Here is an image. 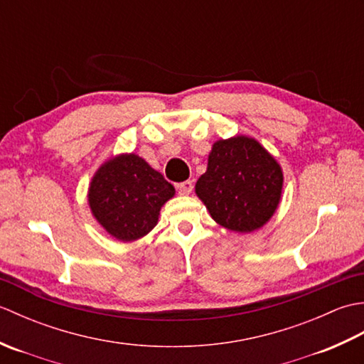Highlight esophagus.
I'll return each instance as SVG.
<instances>
[{
  "mask_svg": "<svg viewBox=\"0 0 364 364\" xmlns=\"http://www.w3.org/2000/svg\"><path fill=\"white\" fill-rule=\"evenodd\" d=\"M176 189H178V192H180L181 196H189L191 192H192V189H194V184H192L191 180H188V181H183V183L178 184Z\"/></svg>",
  "mask_w": 364,
  "mask_h": 364,
  "instance_id": "1",
  "label": "esophagus"
}]
</instances>
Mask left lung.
<instances>
[{
    "mask_svg": "<svg viewBox=\"0 0 364 364\" xmlns=\"http://www.w3.org/2000/svg\"><path fill=\"white\" fill-rule=\"evenodd\" d=\"M282 188L277 161L255 139L237 136L213 145L196 192L222 227L249 233L272 218Z\"/></svg>",
    "mask_w": 364,
    "mask_h": 364,
    "instance_id": "obj_1",
    "label": "left lung"
}]
</instances>
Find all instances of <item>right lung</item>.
<instances>
[{
	"label": "right lung",
	"instance_id": "add662e5",
	"mask_svg": "<svg viewBox=\"0 0 364 364\" xmlns=\"http://www.w3.org/2000/svg\"><path fill=\"white\" fill-rule=\"evenodd\" d=\"M175 189L136 154L107 161L92 178L89 205L95 219L119 241H134L156 225L161 206Z\"/></svg>",
	"mask_w": 364,
	"mask_h": 364
}]
</instances>
